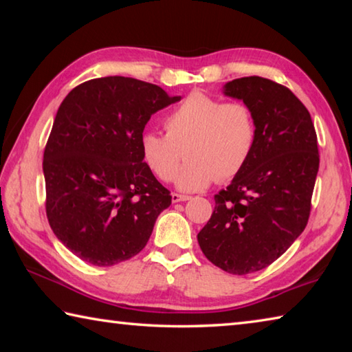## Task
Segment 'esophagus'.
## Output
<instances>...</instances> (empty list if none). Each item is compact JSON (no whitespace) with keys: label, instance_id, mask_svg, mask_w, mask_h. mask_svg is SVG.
<instances>
[{"label":"esophagus","instance_id":"1","mask_svg":"<svg viewBox=\"0 0 352 352\" xmlns=\"http://www.w3.org/2000/svg\"><path fill=\"white\" fill-rule=\"evenodd\" d=\"M186 200H190L189 195H182V194L172 192V201H174V204H178V201H186Z\"/></svg>","mask_w":352,"mask_h":352}]
</instances>
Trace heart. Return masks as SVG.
<instances>
[{"mask_svg":"<svg viewBox=\"0 0 352 352\" xmlns=\"http://www.w3.org/2000/svg\"><path fill=\"white\" fill-rule=\"evenodd\" d=\"M164 129L166 135L151 130L141 135L142 162L160 180L170 182L184 153L188 162L175 184L188 192L236 177L245 168L258 138L248 105L201 93L177 105L164 119Z\"/></svg>","mask_w":352,"mask_h":352,"instance_id":"heart-1","label":"heart"}]
</instances>
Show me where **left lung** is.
<instances>
[{"instance_id": "1", "label": "left lung", "mask_w": 352, "mask_h": 352, "mask_svg": "<svg viewBox=\"0 0 352 352\" xmlns=\"http://www.w3.org/2000/svg\"><path fill=\"white\" fill-rule=\"evenodd\" d=\"M225 96L252 109L254 151L197 234L201 252L233 275L259 272L305 231L320 155L311 115L287 87L250 76L223 87Z\"/></svg>"}]
</instances>
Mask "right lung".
I'll use <instances>...</instances> for the list:
<instances>
[{
    "instance_id": "add662e5",
    "label": "right lung",
    "mask_w": 352,
    "mask_h": 352,
    "mask_svg": "<svg viewBox=\"0 0 352 352\" xmlns=\"http://www.w3.org/2000/svg\"><path fill=\"white\" fill-rule=\"evenodd\" d=\"M132 77L91 79L68 93L43 153L46 216L71 253L98 267L146 247L172 195L142 162L148 119L180 100Z\"/></svg>"
}]
</instances>
